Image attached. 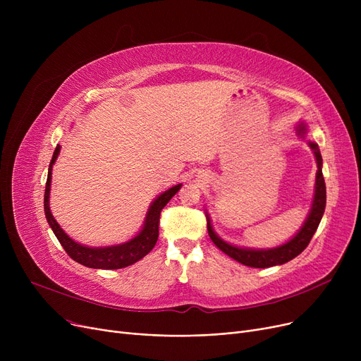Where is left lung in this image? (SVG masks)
<instances>
[{
  "label": "left lung",
  "instance_id": "left-lung-1",
  "mask_svg": "<svg viewBox=\"0 0 361 361\" xmlns=\"http://www.w3.org/2000/svg\"><path fill=\"white\" fill-rule=\"evenodd\" d=\"M302 131V127L298 128V133ZM310 147L314 150V157L317 161V174H316V192H314V200L313 207L310 211V215L302 225L300 233L290 240L287 244L281 245V247L271 249V250H250V249H240L234 247L231 244H226L222 241L212 230V225L209 218H207V233H209L211 240L219 250H222L225 255H228L234 260L245 264V267L250 268H269L275 267V264H282L293 260L295 256H298L302 250H305L313 234L316 233L317 226L320 224L322 216L325 212L326 206V185L324 180V174H322V155L319 152V147L316 143H310Z\"/></svg>",
  "mask_w": 361,
  "mask_h": 361
}]
</instances>
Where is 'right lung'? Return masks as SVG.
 Masks as SVG:
<instances>
[{"label":"right lung","mask_w":361,"mask_h":361,"mask_svg":"<svg viewBox=\"0 0 361 361\" xmlns=\"http://www.w3.org/2000/svg\"><path fill=\"white\" fill-rule=\"evenodd\" d=\"M60 154V145L55 147L54 155L49 164L48 169V178H47V185H45V196H44V207H45V216L48 224L51 225V228L55 234V237L59 238L61 245L64 247L66 253L75 262H79L83 267L87 268H94V269H121L126 267H130V264L136 263L142 257H145L152 249L155 247L158 235H159V216L161 211L165 207V204L171 200L178 190L181 184L174 185L173 188H169L165 193H162L154 203H152L150 209L146 216V222L142 233L130 240L128 243H124L121 245H114V247H104V249H92V247H85L82 244L74 243L61 228L60 225L56 224L54 219L51 211H49V185H51V169L52 165Z\"/></svg>","instance_id":"obj_1"}]
</instances>
